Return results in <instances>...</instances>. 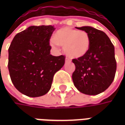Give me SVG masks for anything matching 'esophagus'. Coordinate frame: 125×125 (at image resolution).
<instances>
[{"instance_id": "1", "label": "esophagus", "mask_w": 125, "mask_h": 125, "mask_svg": "<svg viewBox=\"0 0 125 125\" xmlns=\"http://www.w3.org/2000/svg\"><path fill=\"white\" fill-rule=\"evenodd\" d=\"M65 63H70L71 61H70V60H69V59H68V58H65Z\"/></svg>"}]
</instances>
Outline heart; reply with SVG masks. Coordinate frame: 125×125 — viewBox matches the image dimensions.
Instances as JSON below:
<instances>
[{
	"label": "heart",
	"instance_id": "obj_1",
	"mask_svg": "<svg viewBox=\"0 0 125 125\" xmlns=\"http://www.w3.org/2000/svg\"><path fill=\"white\" fill-rule=\"evenodd\" d=\"M50 45L54 48L57 45L63 47L64 52L72 58H81L89 52L91 37L86 31L62 27L55 31Z\"/></svg>",
	"mask_w": 125,
	"mask_h": 125
}]
</instances>
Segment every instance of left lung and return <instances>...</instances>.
<instances>
[{"mask_svg": "<svg viewBox=\"0 0 125 125\" xmlns=\"http://www.w3.org/2000/svg\"><path fill=\"white\" fill-rule=\"evenodd\" d=\"M76 28L88 33L91 45L85 56L72 60L76 65L72 74L73 84L83 94L97 95L107 89L115 78V47L103 31L90 26Z\"/></svg>", "mask_w": 125, "mask_h": 125, "instance_id": "1", "label": "left lung"}]
</instances>
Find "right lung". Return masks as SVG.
<instances>
[{
    "instance_id": "1",
    "label": "right lung",
    "mask_w": 125,
    "mask_h": 125,
    "mask_svg": "<svg viewBox=\"0 0 125 125\" xmlns=\"http://www.w3.org/2000/svg\"><path fill=\"white\" fill-rule=\"evenodd\" d=\"M55 28L30 26L17 33L9 49L8 68L12 84L29 97L43 96L52 87L54 74L65 63L63 55L50 54L49 41Z\"/></svg>"
}]
</instances>
